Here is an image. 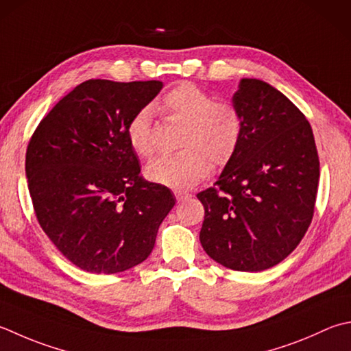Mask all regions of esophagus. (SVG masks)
<instances>
[{
	"label": "esophagus",
	"mask_w": 351,
	"mask_h": 351,
	"mask_svg": "<svg viewBox=\"0 0 351 351\" xmlns=\"http://www.w3.org/2000/svg\"><path fill=\"white\" fill-rule=\"evenodd\" d=\"M175 196H176L178 201H185V199L191 197V195L187 193V191H181V190H176V191H175Z\"/></svg>",
	"instance_id": "esophagus-1"
}]
</instances>
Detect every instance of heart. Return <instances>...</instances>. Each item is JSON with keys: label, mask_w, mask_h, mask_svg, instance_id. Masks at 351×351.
Instances as JSON below:
<instances>
[{"label": "heart", "mask_w": 351, "mask_h": 351, "mask_svg": "<svg viewBox=\"0 0 351 351\" xmlns=\"http://www.w3.org/2000/svg\"><path fill=\"white\" fill-rule=\"evenodd\" d=\"M156 108L162 114L185 120L181 135V146L185 149L149 164L146 175L152 182L175 190L195 187L210 175V160L221 167L234 156L243 136V115L234 103L215 100L205 89L181 82L162 95ZM126 135L136 155L154 156L152 112L149 108L134 114Z\"/></svg>", "instance_id": "heart-1"}]
</instances>
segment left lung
I'll use <instances>...</instances> for the list:
<instances>
[{"instance_id":"8db88e82","label":"left lung","mask_w":351,"mask_h":351,"mask_svg":"<svg viewBox=\"0 0 351 351\" xmlns=\"http://www.w3.org/2000/svg\"><path fill=\"white\" fill-rule=\"evenodd\" d=\"M232 103L243 136L215 187L197 193L199 240L225 267L258 272L297 248L312 222L319 158L311 123L278 89L242 79Z\"/></svg>"}]
</instances>
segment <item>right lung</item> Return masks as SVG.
<instances>
[{"mask_svg": "<svg viewBox=\"0 0 351 351\" xmlns=\"http://www.w3.org/2000/svg\"><path fill=\"white\" fill-rule=\"evenodd\" d=\"M162 82L91 79L59 100L34 130L25 175L48 239L80 269L117 274L152 252L173 193L140 176L126 128Z\"/></svg>", "mask_w": 351, "mask_h": 351, "instance_id": "1", "label": "right lung"}]
</instances>
